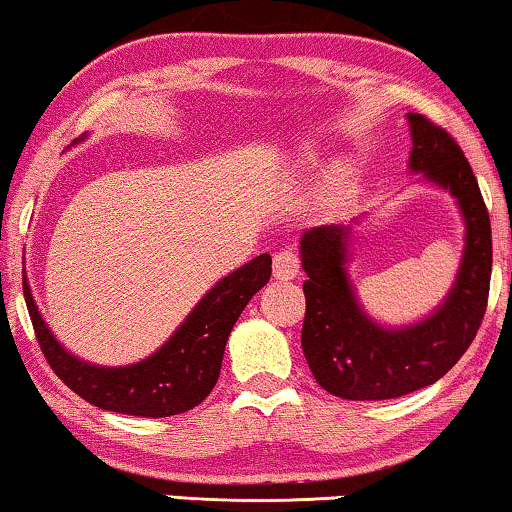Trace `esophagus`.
I'll return each mask as SVG.
<instances>
[{
    "label": "esophagus",
    "mask_w": 512,
    "mask_h": 512,
    "mask_svg": "<svg viewBox=\"0 0 512 512\" xmlns=\"http://www.w3.org/2000/svg\"><path fill=\"white\" fill-rule=\"evenodd\" d=\"M301 271V259L294 248H283L280 253L273 257V276L276 278H297Z\"/></svg>",
    "instance_id": "1"
}]
</instances>
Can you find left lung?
<instances>
[{
  "label": "left lung",
  "instance_id": "8db88e82",
  "mask_svg": "<svg viewBox=\"0 0 512 512\" xmlns=\"http://www.w3.org/2000/svg\"><path fill=\"white\" fill-rule=\"evenodd\" d=\"M410 169L450 190L466 222L457 280L429 318L380 327L362 311L348 271L350 225L313 227L301 236L306 318L301 348L315 380L348 401L397 399L443 378L478 334L492 278V227L478 181L459 143L420 113H408Z\"/></svg>",
  "mask_w": 512,
  "mask_h": 512
}]
</instances>
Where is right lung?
<instances>
[{"instance_id":"obj_1","label":"right lung","mask_w":512,"mask_h":512,"mask_svg":"<svg viewBox=\"0 0 512 512\" xmlns=\"http://www.w3.org/2000/svg\"><path fill=\"white\" fill-rule=\"evenodd\" d=\"M269 278L271 255L264 253L222 278L160 350L143 362L115 369L69 355L43 322L27 280H23V290L43 357L69 390L113 413L169 417L199 406L211 394L232 327Z\"/></svg>"}]
</instances>
